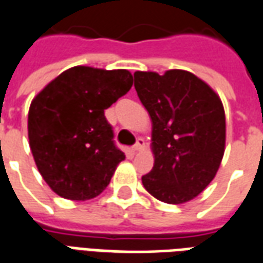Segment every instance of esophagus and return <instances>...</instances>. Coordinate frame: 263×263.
Here are the masks:
<instances>
[{
	"label": "esophagus",
	"instance_id": "1",
	"mask_svg": "<svg viewBox=\"0 0 263 263\" xmlns=\"http://www.w3.org/2000/svg\"><path fill=\"white\" fill-rule=\"evenodd\" d=\"M143 147H145V141H143L142 138H139L137 141V143L132 147V152H134V153H138V152H141Z\"/></svg>",
	"mask_w": 263,
	"mask_h": 263
}]
</instances>
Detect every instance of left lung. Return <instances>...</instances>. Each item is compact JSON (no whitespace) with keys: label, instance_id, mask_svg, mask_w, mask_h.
<instances>
[{"label":"left lung","instance_id":"obj_1","mask_svg":"<svg viewBox=\"0 0 263 263\" xmlns=\"http://www.w3.org/2000/svg\"><path fill=\"white\" fill-rule=\"evenodd\" d=\"M135 89L152 120L155 164L142 184L170 205L192 201L215 178L226 147V114L219 95L184 69L163 75L137 71Z\"/></svg>","mask_w":263,"mask_h":263}]
</instances>
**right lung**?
Returning <instances> with one entry per match:
<instances>
[{"mask_svg":"<svg viewBox=\"0 0 263 263\" xmlns=\"http://www.w3.org/2000/svg\"><path fill=\"white\" fill-rule=\"evenodd\" d=\"M134 83L126 69L78 65L34 96L28 114L33 159L47 185L71 201L100 195L125 156L112 142L104 110Z\"/></svg>","mask_w":263,"mask_h":263,"instance_id":"right-lung-1","label":"right lung"}]
</instances>
